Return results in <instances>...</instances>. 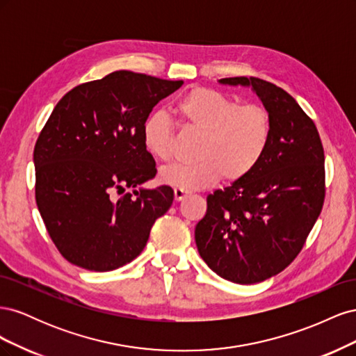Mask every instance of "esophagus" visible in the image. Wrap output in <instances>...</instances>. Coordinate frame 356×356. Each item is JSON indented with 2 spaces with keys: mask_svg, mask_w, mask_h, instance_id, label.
<instances>
[{
  "mask_svg": "<svg viewBox=\"0 0 356 356\" xmlns=\"http://www.w3.org/2000/svg\"><path fill=\"white\" fill-rule=\"evenodd\" d=\"M187 196H188V191L187 190H182V188H175L174 190V197H175L177 202L184 200Z\"/></svg>",
  "mask_w": 356,
  "mask_h": 356,
  "instance_id": "obj_1",
  "label": "esophagus"
}]
</instances>
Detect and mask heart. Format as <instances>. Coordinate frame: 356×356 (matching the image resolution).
<instances>
[{
  "label": "heart",
  "instance_id": "obj_1",
  "mask_svg": "<svg viewBox=\"0 0 356 356\" xmlns=\"http://www.w3.org/2000/svg\"><path fill=\"white\" fill-rule=\"evenodd\" d=\"M181 122L200 134L195 163H175L160 169L166 186L200 190L221 177L227 182L246 178L261 163L272 143V114L260 104L239 105L211 88H193L177 102ZM143 143L160 161L174 156L175 129L163 113L149 114L143 123Z\"/></svg>",
  "mask_w": 356,
  "mask_h": 356
}]
</instances>
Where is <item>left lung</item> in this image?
Returning a JSON list of instances; mask_svg holds the SVG:
<instances>
[{"mask_svg": "<svg viewBox=\"0 0 356 356\" xmlns=\"http://www.w3.org/2000/svg\"><path fill=\"white\" fill-rule=\"evenodd\" d=\"M252 86L272 114L273 135L246 178L208 196L196 225L203 261L234 284L266 281L296 260L325 200V157L314 120L296 99L257 77L221 79Z\"/></svg>", "mask_w": 356, "mask_h": 356, "instance_id": "8db88e82", "label": "left lung"}]
</instances>
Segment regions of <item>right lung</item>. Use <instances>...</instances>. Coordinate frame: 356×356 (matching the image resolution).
<instances>
[{
	"label": "right lung",
	"instance_id": "add662e5",
	"mask_svg": "<svg viewBox=\"0 0 356 356\" xmlns=\"http://www.w3.org/2000/svg\"><path fill=\"white\" fill-rule=\"evenodd\" d=\"M184 84L132 71L75 86L56 104L34 148L35 200L62 257L92 272L131 263L174 202L143 143L154 105Z\"/></svg>",
	"mask_w": 356,
	"mask_h": 356
}]
</instances>
